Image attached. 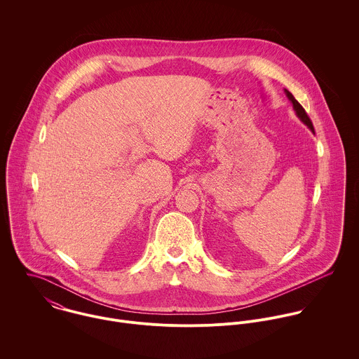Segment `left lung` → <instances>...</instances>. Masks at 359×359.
<instances>
[{
    "label": "left lung",
    "instance_id": "obj_1",
    "mask_svg": "<svg viewBox=\"0 0 359 359\" xmlns=\"http://www.w3.org/2000/svg\"><path fill=\"white\" fill-rule=\"evenodd\" d=\"M285 93H286V97L289 98V101L292 102L293 104V109H294V111H296V114L299 116V118L307 126L308 128L313 133V126H312V121H311V118L308 117L307 111L304 110V107L300 104V103L296 101V98L292 95V93H289L287 90H285Z\"/></svg>",
    "mask_w": 359,
    "mask_h": 359
}]
</instances>
